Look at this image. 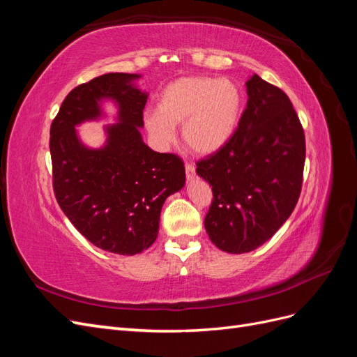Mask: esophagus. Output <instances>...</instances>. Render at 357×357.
Instances as JSON below:
<instances>
[{
    "instance_id": "34e87169",
    "label": "esophagus",
    "mask_w": 357,
    "mask_h": 357,
    "mask_svg": "<svg viewBox=\"0 0 357 357\" xmlns=\"http://www.w3.org/2000/svg\"><path fill=\"white\" fill-rule=\"evenodd\" d=\"M185 169H186V177H188V180H192L193 177H195L197 171H195V167H193L192 164H186Z\"/></svg>"
}]
</instances>
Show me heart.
Here are the masks:
<instances>
[{
	"label": "heart",
	"instance_id": "heart-1",
	"mask_svg": "<svg viewBox=\"0 0 357 357\" xmlns=\"http://www.w3.org/2000/svg\"><path fill=\"white\" fill-rule=\"evenodd\" d=\"M238 86L213 77H185L160 92L156 112L146 113L144 125L159 147L174 139V126L192 152L211 155L234 135L241 116Z\"/></svg>",
	"mask_w": 357,
	"mask_h": 357
}]
</instances>
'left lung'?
Masks as SVG:
<instances>
[{
  "label": "left lung",
  "mask_w": 357,
  "mask_h": 357,
  "mask_svg": "<svg viewBox=\"0 0 357 357\" xmlns=\"http://www.w3.org/2000/svg\"><path fill=\"white\" fill-rule=\"evenodd\" d=\"M245 86L234 135L197 162L213 190L205 231L228 253L252 252L271 238L294 211L304 178V128L289 96L257 74Z\"/></svg>",
  "instance_id": "left-lung-1"
}]
</instances>
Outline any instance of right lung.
Returning a JSON list of instances; mask_svg holds the SVG:
<instances>
[{
  "label": "right lung",
  "mask_w": 357,
  "mask_h": 357,
  "mask_svg": "<svg viewBox=\"0 0 357 357\" xmlns=\"http://www.w3.org/2000/svg\"><path fill=\"white\" fill-rule=\"evenodd\" d=\"M137 74L110 73L79 84L62 101L50 126L55 198L86 240L105 252L132 256L152 245L165 199L185 186V164L174 153L144 144L147 95L131 84ZM112 98L119 120L107 128V144L91 151L73 126L100 115L99 101Z\"/></svg>",
  "instance_id": "1"
}]
</instances>
